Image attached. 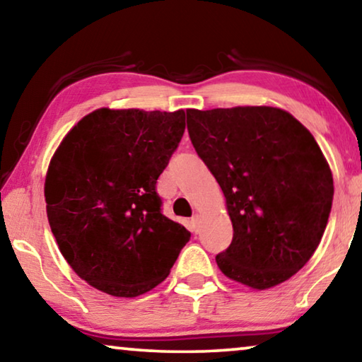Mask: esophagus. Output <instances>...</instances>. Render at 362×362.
<instances>
[{
  "label": "esophagus",
  "mask_w": 362,
  "mask_h": 362,
  "mask_svg": "<svg viewBox=\"0 0 362 362\" xmlns=\"http://www.w3.org/2000/svg\"><path fill=\"white\" fill-rule=\"evenodd\" d=\"M198 222H199V214H193V217H192V223H193V230L197 232V226H198Z\"/></svg>",
  "instance_id": "34e87169"
}]
</instances>
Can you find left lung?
<instances>
[{"instance_id": "1", "label": "left lung", "mask_w": 362, "mask_h": 362, "mask_svg": "<svg viewBox=\"0 0 362 362\" xmlns=\"http://www.w3.org/2000/svg\"><path fill=\"white\" fill-rule=\"evenodd\" d=\"M187 124L233 226L230 246L216 256L222 274L256 290L288 280L319 246L334 199L311 132L271 106L188 109Z\"/></svg>"}]
</instances>
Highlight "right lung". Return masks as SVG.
<instances>
[{
	"label": "right lung",
	"mask_w": 362,
	"mask_h": 362,
	"mask_svg": "<svg viewBox=\"0 0 362 362\" xmlns=\"http://www.w3.org/2000/svg\"><path fill=\"white\" fill-rule=\"evenodd\" d=\"M185 132V111L90 112L51 159L45 199L59 251L80 279L135 298L168 277L192 233L160 212L158 177Z\"/></svg>",
	"instance_id": "obj_1"
}]
</instances>
